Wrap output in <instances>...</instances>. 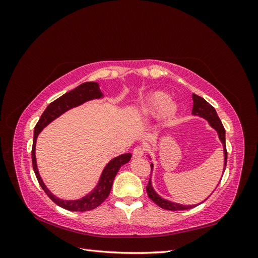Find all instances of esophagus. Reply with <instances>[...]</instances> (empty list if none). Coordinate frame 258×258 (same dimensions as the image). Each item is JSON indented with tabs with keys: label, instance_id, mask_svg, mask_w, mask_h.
<instances>
[{
	"label": "esophagus",
	"instance_id": "esophagus-1",
	"mask_svg": "<svg viewBox=\"0 0 258 258\" xmlns=\"http://www.w3.org/2000/svg\"><path fill=\"white\" fill-rule=\"evenodd\" d=\"M145 153V148L143 146H137L134 150V157L135 158H140L144 156Z\"/></svg>",
	"mask_w": 258,
	"mask_h": 258
}]
</instances>
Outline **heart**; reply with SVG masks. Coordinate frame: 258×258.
Returning a JSON list of instances; mask_svg holds the SVG:
<instances>
[{"label":"heart","instance_id":"1","mask_svg":"<svg viewBox=\"0 0 258 258\" xmlns=\"http://www.w3.org/2000/svg\"><path fill=\"white\" fill-rule=\"evenodd\" d=\"M161 108V115L165 118H169L176 111V104L173 101H168V95L161 91H155L151 93L145 100L143 105V114H154Z\"/></svg>","mask_w":258,"mask_h":258}]
</instances>
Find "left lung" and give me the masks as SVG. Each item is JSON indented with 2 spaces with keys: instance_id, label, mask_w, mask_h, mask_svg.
<instances>
[{
  "instance_id": "left-lung-1",
  "label": "left lung",
  "mask_w": 258,
  "mask_h": 258,
  "mask_svg": "<svg viewBox=\"0 0 258 258\" xmlns=\"http://www.w3.org/2000/svg\"><path fill=\"white\" fill-rule=\"evenodd\" d=\"M192 101H194V105H192L191 114L207 119L210 123V126L216 130L218 138H220V140H221V142H222L223 147H224V172H225L226 163H227V151H226L225 128L223 126V123L220 119V117L217 116L215 108L210 103H208L204 98H201L197 95H195V93H192ZM151 168L153 169V163L151 165ZM146 191H147L148 197H150L156 205H157L160 208H162V209H165V210L181 211V210L192 209V208L196 207V206H183V205L175 204V202H172V201H169L167 199L161 198L159 195L156 192L155 189L153 188L151 178H150V182H148V184L146 186Z\"/></svg>"
}]
</instances>
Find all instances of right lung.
I'll return each instance as SVG.
<instances>
[{"label":"right lung","instance_id":"right-lung-1","mask_svg":"<svg viewBox=\"0 0 258 258\" xmlns=\"http://www.w3.org/2000/svg\"><path fill=\"white\" fill-rule=\"evenodd\" d=\"M103 97V93L101 92L99 88V84L95 82H87L83 83L79 87L75 89L64 93L63 96H61L57 100H54L51 102L44 113L42 114L40 120L37 121L36 126L34 128V137H33V146H32V165L34 173L36 175V178L38 183H40L43 190L46 192V195L59 207L63 208L69 211H75V212H85V211H90L99 207L102 202L108 197L110 191L112 189V185L114 178L118 172L121 166L126 165V163L130 160L131 154H122L118 157L113 158L110 162L107 163L105 168L102 171V174L100 176L98 185L93 188L92 191L86 195L85 197L77 199V200H63L52 195L49 189L44 184L43 179L41 178L40 173H38V169L36 165V158H35V145H36V139L37 136L40 135V132L50 123L52 120H54L60 115L63 114L64 112L71 110L73 107L79 106L85 102H87L89 100L93 99H100Z\"/></svg>","mask_w":258,"mask_h":258}]
</instances>
